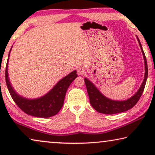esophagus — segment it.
I'll return each instance as SVG.
<instances>
[{"instance_id":"obj_1","label":"esophagus","mask_w":155,"mask_h":155,"mask_svg":"<svg viewBox=\"0 0 155 155\" xmlns=\"http://www.w3.org/2000/svg\"><path fill=\"white\" fill-rule=\"evenodd\" d=\"M77 73H78V75H84V74L85 73V71H84V69L83 68L78 67L77 68Z\"/></svg>"}]
</instances>
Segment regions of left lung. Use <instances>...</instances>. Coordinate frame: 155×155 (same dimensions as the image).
Listing matches in <instances>:
<instances>
[{
	"mask_svg": "<svg viewBox=\"0 0 155 155\" xmlns=\"http://www.w3.org/2000/svg\"><path fill=\"white\" fill-rule=\"evenodd\" d=\"M137 38L143 55L144 61H145V78H144L143 82L141 84L140 87L139 88L137 92L133 97H131L130 98L125 101L111 100V99L104 96L99 92L98 89L95 87L94 84L92 82L90 81L87 78H84V83L86 84L87 90L89 98H90V102L92 107L97 111L99 112V113L104 114H115L126 111L134 107L137 101H138L140 98L141 95L144 91V89H145L146 81H147V79L148 68L145 53L143 51V47H142L138 37H137Z\"/></svg>",
	"mask_w": 155,
	"mask_h": 155,
	"instance_id": "1",
	"label": "left lung"
}]
</instances>
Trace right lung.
<instances>
[{"label":"right lung","mask_w":155,"mask_h":155,"mask_svg":"<svg viewBox=\"0 0 155 155\" xmlns=\"http://www.w3.org/2000/svg\"><path fill=\"white\" fill-rule=\"evenodd\" d=\"M11 49L12 48H10V51ZM10 53L8 56H10ZM8 60L9 56L5 68V82L10 96L19 108L28 115L39 118H48L58 114L63 105L68 88L72 82L78 77L76 71L71 72L62 78L47 94L43 97L29 99L19 95L12 88L8 78Z\"/></svg>","instance_id":"1"}]
</instances>
